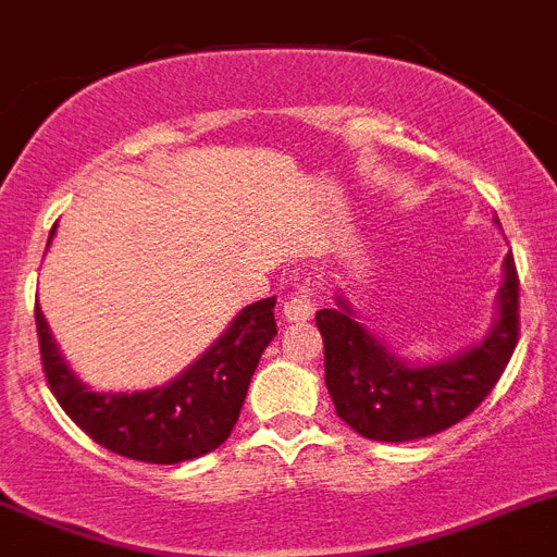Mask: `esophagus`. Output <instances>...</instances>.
Returning a JSON list of instances; mask_svg holds the SVG:
<instances>
[{
	"label": "esophagus",
	"mask_w": 557,
	"mask_h": 557,
	"mask_svg": "<svg viewBox=\"0 0 557 557\" xmlns=\"http://www.w3.org/2000/svg\"><path fill=\"white\" fill-rule=\"evenodd\" d=\"M283 313L288 322H308L315 313V297L310 283H299L297 288L290 290L288 297L283 299Z\"/></svg>",
	"instance_id": "obj_1"
}]
</instances>
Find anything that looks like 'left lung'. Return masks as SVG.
Returning <instances> with one entry per match:
<instances>
[{"mask_svg": "<svg viewBox=\"0 0 557 557\" xmlns=\"http://www.w3.org/2000/svg\"><path fill=\"white\" fill-rule=\"evenodd\" d=\"M324 341V383L335 413L363 438L416 441L441 433L474 413L503 377L519 344V274L505 258L499 322L488 338L435 366H408L338 308L315 313Z\"/></svg>", "mask_w": 557, "mask_h": 557, "instance_id": "8db88e82", "label": "left lung"}]
</instances>
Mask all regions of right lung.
I'll return each instance as SVG.
<instances>
[{
	"mask_svg": "<svg viewBox=\"0 0 557 557\" xmlns=\"http://www.w3.org/2000/svg\"><path fill=\"white\" fill-rule=\"evenodd\" d=\"M274 302L277 299L269 297L244 308L188 372L163 388L141 394H97L85 388L60 358L47 319L35 305L44 377L69 419L110 453L144 463L199 458L222 447L238 422L260 355L277 335Z\"/></svg>",
	"mask_w": 557,
	"mask_h": 557,
	"instance_id": "1",
	"label": "right lung"
}]
</instances>
